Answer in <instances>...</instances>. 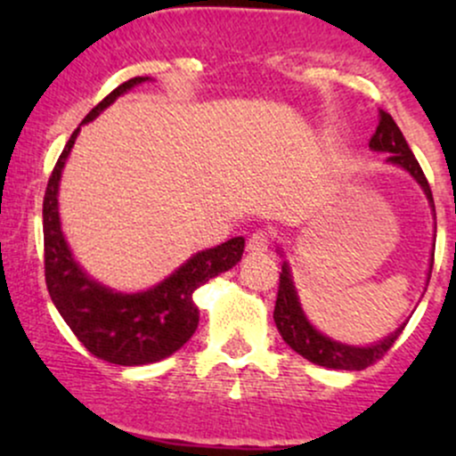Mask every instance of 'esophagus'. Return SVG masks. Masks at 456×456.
Listing matches in <instances>:
<instances>
[{"label":"esophagus","instance_id":"34e87169","mask_svg":"<svg viewBox=\"0 0 456 456\" xmlns=\"http://www.w3.org/2000/svg\"><path fill=\"white\" fill-rule=\"evenodd\" d=\"M268 246H270L268 232H255L248 238L246 248H248V253H265V250H268Z\"/></svg>","mask_w":456,"mask_h":456}]
</instances>
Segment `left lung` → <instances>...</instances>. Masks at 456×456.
I'll return each mask as SVG.
<instances>
[{"instance_id":"8db88e82","label":"left lung","mask_w":456,"mask_h":456,"mask_svg":"<svg viewBox=\"0 0 456 456\" xmlns=\"http://www.w3.org/2000/svg\"><path fill=\"white\" fill-rule=\"evenodd\" d=\"M369 148L373 151H381V154H388L386 162L390 165L401 167L410 174L413 180L420 184L422 191L431 203V210L436 214V203H433L431 186H428L425 174H422L420 165H418L416 156L411 154L410 145H407L405 137L396 126V122L392 119L390 113L379 111V124L375 134L369 141ZM279 255H282L281 248ZM433 270V257L431 265H428V279H431ZM274 323L279 328L282 341L289 345L296 354H300L302 358H306L308 362L326 366V369H341V370H362L366 366L375 364L388 349L395 345L399 334L405 328V323L395 330V332L388 334L381 341L366 345V347H360V345H347L341 341H334V338L326 337L319 330L308 322L305 311H302L300 297H297L294 276H291L289 261H282L281 270V282H279V296H276V306H274Z\"/></svg>"}]
</instances>
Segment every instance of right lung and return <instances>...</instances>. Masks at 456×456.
<instances>
[{"instance_id":"add662e5","label":"right lung","mask_w":456,"mask_h":456,"mask_svg":"<svg viewBox=\"0 0 456 456\" xmlns=\"http://www.w3.org/2000/svg\"><path fill=\"white\" fill-rule=\"evenodd\" d=\"M145 81H150V77H134L115 87L86 115L81 126L98 118L119 96ZM81 126L68 139L45 192L43 229L46 289L75 337L96 358L122 366L159 362L175 354L195 334L199 308L192 300V294L203 282L232 270L242 259L244 238L238 235L214 248L195 253L165 281L145 291L124 294L94 281L78 265L66 242L60 223V203H57L61 171Z\"/></svg>"}]
</instances>
